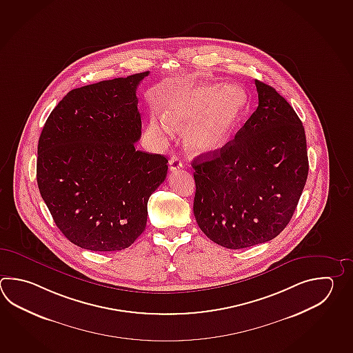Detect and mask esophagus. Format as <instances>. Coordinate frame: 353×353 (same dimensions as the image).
<instances>
[{"label":"esophagus","instance_id":"obj_1","mask_svg":"<svg viewBox=\"0 0 353 353\" xmlns=\"http://www.w3.org/2000/svg\"><path fill=\"white\" fill-rule=\"evenodd\" d=\"M181 167H182V162H181L180 157L174 154L170 159V170L171 171H177V170H180Z\"/></svg>","mask_w":353,"mask_h":353}]
</instances>
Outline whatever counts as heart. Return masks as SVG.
<instances>
[{
    "mask_svg": "<svg viewBox=\"0 0 353 353\" xmlns=\"http://www.w3.org/2000/svg\"><path fill=\"white\" fill-rule=\"evenodd\" d=\"M248 103L244 89L202 84L181 88L165 98L163 114L152 115L150 130L165 142L183 130V143L194 156H214L229 144Z\"/></svg>",
    "mask_w": 353,
    "mask_h": 353,
    "instance_id": "1",
    "label": "heart"
}]
</instances>
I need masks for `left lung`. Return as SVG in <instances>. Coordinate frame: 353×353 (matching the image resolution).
Returning a JSON list of instances; mask_svg holds the SVG:
<instances>
[{
    "label": "left lung",
    "instance_id": "1",
    "mask_svg": "<svg viewBox=\"0 0 353 353\" xmlns=\"http://www.w3.org/2000/svg\"><path fill=\"white\" fill-rule=\"evenodd\" d=\"M258 108L223 151L192 161L194 214L202 232L228 249L278 236L308 176L304 127L274 88L255 80Z\"/></svg>",
    "mask_w": 353,
    "mask_h": 353
}]
</instances>
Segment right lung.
<instances>
[{"mask_svg": "<svg viewBox=\"0 0 353 353\" xmlns=\"http://www.w3.org/2000/svg\"><path fill=\"white\" fill-rule=\"evenodd\" d=\"M150 72L72 89L37 145V186L59 230L92 252L128 248L143 232L148 199L167 176L162 154L137 151L136 92Z\"/></svg>", "mask_w": 353, "mask_h": 353, "instance_id": "1", "label": "right lung"}]
</instances>
